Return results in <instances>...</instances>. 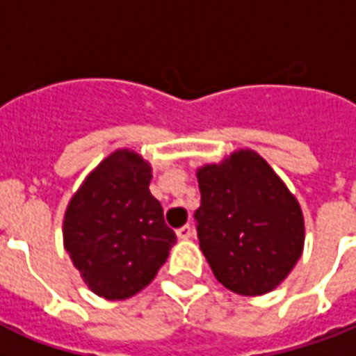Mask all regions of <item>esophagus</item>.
Wrapping results in <instances>:
<instances>
[{
    "instance_id": "obj_1",
    "label": "esophagus",
    "mask_w": 356,
    "mask_h": 356,
    "mask_svg": "<svg viewBox=\"0 0 356 356\" xmlns=\"http://www.w3.org/2000/svg\"><path fill=\"white\" fill-rule=\"evenodd\" d=\"M192 234H194V229L190 227V225H183L181 229H177L179 240H188V238H192Z\"/></svg>"
}]
</instances>
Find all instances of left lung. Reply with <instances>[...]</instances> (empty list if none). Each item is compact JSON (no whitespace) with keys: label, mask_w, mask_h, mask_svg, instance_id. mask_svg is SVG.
I'll return each mask as SVG.
<instances>
[{"label":"left lung","mask_w":356,"mask_h":356,"mask_svg":"<svg viewBox=\"0 0 356 356\" xmlns=\"http://www.w3.org/2000/svg\"><path fill=\"white\" fill-rule=\"evenodd\" d=\"M200 248L212 273L240 296L277 288L298 264L305 220L296 195L253 149L197 168Z\"/></svg>","instance_id":"obj_1"}]
</instances>
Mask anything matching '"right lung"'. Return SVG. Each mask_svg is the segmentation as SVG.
Returning <instances> with one entry per match:
<instances>
[{"mask_svg":"<svg viewBox=\"0 0 356 356\" xmlns=\"http://www.w3.org/2000/svg\"><path fill=\"white\" fill-rule=\"evenodd\" d=\"M151 166L133 149H116L72 195L63 222L64 249L99 298H133L166 262L177 236L149 192Z\"/></svg>","mask_w":356,"mask_h":356,"instance_id":"obj_1","label":"right lung"}]
</instances>
